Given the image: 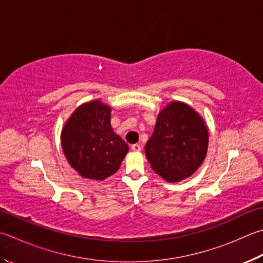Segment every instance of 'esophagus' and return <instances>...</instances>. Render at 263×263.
<instances>
[{"instance_id":"1","label":"esophagus","mask_w":263,"mask_h":263,"mask_svg":"<svg viewBox=\"0 0 263 263\" xmlns=\"http://www.w3.org/2000/svg\"><path fill=\"white\" fill-rule=\"evenodd\" d=\"M132 150H133L134 152H140V151L142 150V147H141L140 144H133V145H132Z\"/></svg>"}]
</instances>
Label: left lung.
<instances>
[{
    "mask_svg": "<svg viewBox=\"0 0 263 263\" xmlns=\"http://www.w3.org/2000/svg\"><path fill=\"white\" fill-rule=\"evenodd\" d=\"M207 147L209 130L204 119L187 104L175 101L158 115L145 156L163 180L180 182L200 167Z\"/></svg>",
    "mask_w": 263,
    "mask_h": 263,
    "instance_id": "left-lung-1",
    "label": "left lung"
}]
</instances>
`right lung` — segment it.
Here are the masks:
<instances>
[{
    "mask_svg": "<svg viewBox=\"0 0 263 263\" xmlns=\"http://www.w3.org/2000/svg\"><path fill=\"white\" fill-rule=\"evenodd\" d=\"M62 147L82 177L103 181L119 170L128 144L113 132L111 107L100 100L79 106L64 125Z\"/></svg>",
    "mask_w": 263,
    "mask_h": 263,
    "instance_id": "1",
    "label": "right lung"
}]
</instances>
